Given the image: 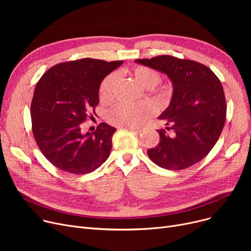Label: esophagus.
I'll return each mask as SVG.
<instances>
[{"instance_id": "34e87169", "label": "esophagus", "mask_w": 251, "mask_h": 251, "mask_svg": "<svg viewBox=\"0 0 251 251\" xmlns=\"http://www.w3.org/2000/svg\"><path fill=\"white\" fill-rule=\"evenodd\" d=\"M124 128H128L130 130L134 131V132H137V133H141L142 131L146 129L143 126H129V127H124Z\"/></svg>"}]
</instances>
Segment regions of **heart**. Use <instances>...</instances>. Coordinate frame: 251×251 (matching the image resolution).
I'll use <instances>...</instances> for the list:
<instances>
[{"label":"heart","instance_id":"1","mask_svg":"<svg viewBox=\"0 0 251 251\" xmlns=\"http://www.w3.org/2000/svg\"><path fill=\"white\" fill-rule=\"evenodd\" d=\"M136 80L144 87L152 88L161 81V74L148 66H136L133 68ZM118 80L117 72H113L101 81L99 88V99L101 102H109L114 97V89ZM165 96L164 92L161 94ZM154 107L150 102L137 104L118 103L107 114L108 121L116 126L129 127L142 124L154 114Z\"/></svg>","mask_w":251,"mask_h":251}]
</instances>
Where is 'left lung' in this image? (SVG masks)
<instances>
[{
    "label": "left lung",
    "mask_w": 251,
    "mask_h": 251,
    "mask_svg": "<svg viewBox=\"0 0 251 251\" xmlns=\"http://www.w3.org/2000/svg\"><path fill=\"white\" fill-rule=\"evenodd\" d=\"M137 63L166 73L174 91L169 108L160 116V142L148 150L159 167L179 171L201 161L217 143L226 121V98L220 79L205 65L161 55Z\"/></svg>",
    "instance_id": "left-lung-1"
}]
</instances>
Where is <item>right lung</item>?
I'll use <instances>...</instances> for the list:
<instances>
[{
  "instance_id": "add662e5",
  "label": "right lung",
  "mask_w": 251,
  "mask_h": 251,
  "mask_svg": "<svg viewBox=\"0 0 251 251\" xmlns=\"http://www.w3.org/2000/svg\"><path fill=\"white\" fill-rule=\"evenodd\" d=\"M122 63L91 58L63 62L39 79L30 107L32 133L50 164L83 175L108 159L116 128L100 123L83 135L81 126L96 115L101 80Z\"/></svg>"
}]
</instances>
